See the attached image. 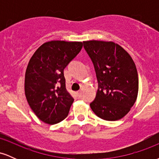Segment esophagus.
<instances>
[{
    "label": "esophagus",
    "instance_id": "34e87169",
    "mask_svg": "<svg viewBox=\"0 0 159 159\" xmlns=\"http://www.w3.org/2000/svg\"><path fill=\"white\" fill-rule=\"evenodd\" d=\"M76 96H78V98H80L81 96V91H78L77 93H76Z\"/></svg>",
    "mask_w": 159,
    "mask_h": 159
}]
</instances>
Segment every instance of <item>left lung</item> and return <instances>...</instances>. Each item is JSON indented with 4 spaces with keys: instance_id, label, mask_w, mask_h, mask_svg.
Here are the masks:
<instances>
[{
    "instance_id": "left-lung-1",
    "label": "left lung",
    "mask_w": 159,
    "mask_h": 159,
    "mask_svg": "<svg viewBox=\"0 0 159 159\" xmlns=\"http://www.w3.org/2000/svg\"><path fill=\"white\" fill-rule=\"evenodd\" d=\"M92 60L98 87L90 104L96 116L107 121L122 119L135 102L138 75L132 57L114 42H83Z\"/></svg>"
}]
</instances>
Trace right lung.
Returning <instances> with one entry per match:
<instances>
[{
    "label": "right lung",
    "mask_w": 159,
    "mask_h": 159,
    "mask_svg": "<svg viewBox=\"0 0 159 159\" xmlns=\"http://www.w3.org/2000/svg\"><path fill=\"white\" fill-rule=\"evenodd\" d=\"M82 46L81 42H47L29 61L25 72V96L34 114L45 123H60L69 114L74 98L66 88L63 70Z\"/></svg>",
    "instance_id": "1"
}]
</instances>
